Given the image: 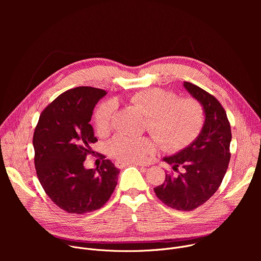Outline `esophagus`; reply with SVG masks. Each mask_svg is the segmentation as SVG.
Listing matches in <instances>:
<instances>
[{"label":"esophagus","instance_id":"1","mask_svg":"<svg viewBox=\"0 0 261 261\" xmlns=\"http://www.w3.org/2000/svg\"><path fill=\"white\" fill-rule=\"evenodd\" d=\"M129 164H132V163H127V162H123V161H116V163H115V165H116L118 168H123L124 166L129 165ZM133 164L136 165V166H139V167H144V166L141 165V164H137V163H133Z\"/></svg>","mask_w":261,"mask_h":261}]
</instances>
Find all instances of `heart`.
Returning <instances> with one entry per match:
<instances>
[{
	"instance_id": "obj_1",
	"label": "heart",
	"mask_w": 261,
	"mask_h": 261,
	"mask_svg": "<svg viewBox=\"0 0 261 261\" xmlns=\"http://www.w3.org/2000/svg\"><path fill=\"white\" fill-rule=\"evenodd\" d=\"M137 109L147 117L146 130L150 131L165 151L175 152L191 144L199 135L204 124V109L195 98L178 99L177 95L161 89L136 92L129 98ZM116 104L101 103L94 114V125L98 134H106L113 125ZM157 148L151 137L116 135L107 144L110 156L123 161L142 163Z\"/></svg>"
}]
</instances>
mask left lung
Instances as JSON below:
<instances>
[{
	"instance_id": "left-lung-1",
	"label": "left lung",
	"mask_w": 261,
	"mask_h": 261,
	"mask_svg": "<svg viewBox=\"0 0 261 261\" xmlns=\"http://www.w3.org/2000/svg\"><path fill=\"white\" fill-rule=\"evenodd\" d=\"M184 87L202 104L204 125L189 146L163 159L178 174L166 173L164 182L154 191L167 206L189 212L207 201L224 178L231 155V129L225 109L213 95L188 82Z\"/></svg>"
}]
</instances>
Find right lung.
I'll return each instance as SVG.
<instances>
[{
    "label": "right lung",
    "mask_w": 261,
    "mask_h": 261,
    "mask_svg": "<svg viewBox=\"0 0 261 261\" xmlns=\"http://www.w3.org/2000/svg\"><path fill=\"white\" fill-rule=\"evenodd\" d=\"M101 89L77 87L58 96L41 113L34 131L35 168L45 193L60 208L86 214L102 207L117 186L119 169L110 160L86 169L98 139L90 124Z\"/></svg>",
    "instance_id": "add662e5"
}]
</instances>
